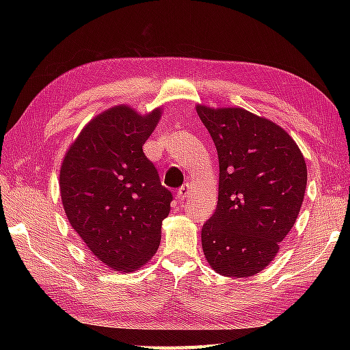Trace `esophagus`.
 I'll list each match as a JSON object with an SVG mask.
<instances>
[{"label":"esophagus","instance_id":"34e87169","mask_svg":"<svg viewBox=\"0 0 350 350\" xmlns=\"http://www.w3.org/2000/svg\"><path fill=\"white\" fill-rule=\"evenodd\" d=\"M189 194H191L189 185H183V187H180L179 191H177V200H179V202H185V200L189 197Z\"/></svg>","mask_w":350,"mask_h":350}]
</instances>
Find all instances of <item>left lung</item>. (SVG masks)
<instances>
[{
	"label": "left lung",
	"mask_w": 350,
	"mask_h": 350,
	"mask_svg": "<svg viewBox=\"0 0 350 350\" xmlns=\"http://www.w3.org/2000/svg\"><path fill=\"white\" fill-rule=\"evenodd\" d=\"M217 147V211L202 227L207 262L226 277L269 265L292 230L307 187L306 159L288 133L242 108L197 107Z\"/></svg>",
	"instance_id": "obj_1"
}]
</instances>
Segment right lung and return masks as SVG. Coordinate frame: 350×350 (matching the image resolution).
Wrapping results in <instances>:
<instances>
[{
	"instance_id": "obj_1",
	"label": "right lung",
	"mask_w": 350,
	"mask_h": 350,
	"mask_svg": "<svg viewBox=\"0 0 350 350\" xmlns=\"http://www.w3.org/2000/svg\"><path fill=\"white\" fill-rule=\"evenodd\" d=\"M159 117L161 109L139 116L124 105L111 108L85 126L62 165L70 226L116 271L132 272L152 258L173 202L143 152Z\"/></svg>"
}]
</instances>
